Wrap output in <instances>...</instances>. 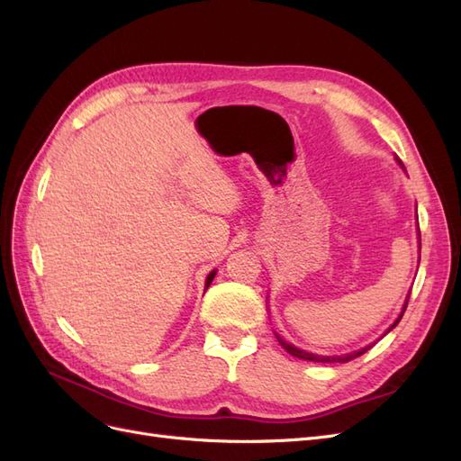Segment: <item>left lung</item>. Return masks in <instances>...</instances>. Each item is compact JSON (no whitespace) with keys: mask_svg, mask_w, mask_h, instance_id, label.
<instances>
[{"mask_svg":"<svg viewBox=\"0 0 461 461\" xmlns=\"http://www.w3.org/2000/svg\"><path fill=\"white\" fill-rule=\"evenodd\" d=\"M415 212H417V207H415ZM417 246H420V259H421V234H420V225H417ZM408 300H410V294L406 296V302H403V305H402L400 315L394 319V323L384 330L383 337H386V334L400 323V319H402L403 312H406V308H408ZM275 337H276L278 344H281L290 356L300 357V359H308V361H317V364H346V361H352V359L359 357L361 354H366L367 350H371V346L375 344V342H373V344H367V346H364V348H359V350L348 352V354H332V356L329 354V356H323V354H313V352H308V350H302V348H298V346H294L292 342L285 340L278 332H275ZM383 337H381V339H383Z\"/></svg>","mask_w":461,"mask_h":461,"instance_id":"obj_1","label":"left lung"}]
</instances>
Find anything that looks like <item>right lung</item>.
<instances>
[{
    "label": "right lung",
    "instance_id": "add662e5",
    "mask_svg": "<svg viewBox=\"0 0 461 461\" xmlns=\"http://www.w3.org/2000/svg\"><path fill=\"white\" fill-rule=\"evenodd\" d=\"M215 275H217V269H213L212 273L207 275V278H205V290L209 288V285H212V281H213V278H215ZM205 290H203V292H205Z\"/></svg>",
    "mask_w": 461,
    "mask_h": 461
}]
</instances>
